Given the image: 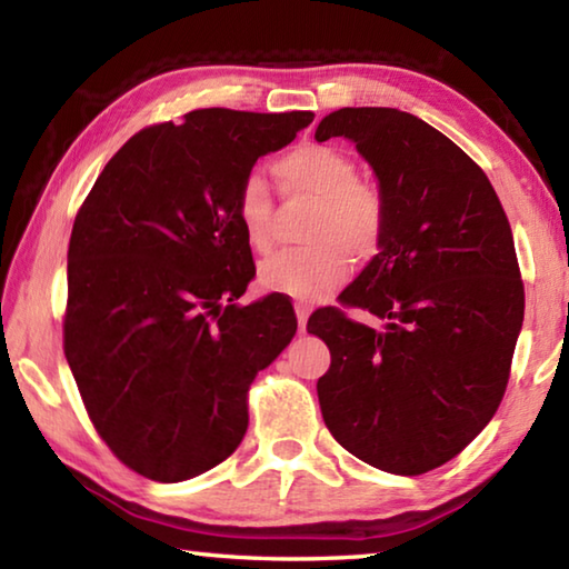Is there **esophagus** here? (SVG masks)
<instances>
[{"label":"esophagus","instance_id":"34e87169","mask_svg":"<svg viewBox=\"0 0 569 569\" xmlns=\"http://www.w3.org/2000/svg\"><path fill=\"white\" fill-rule=\"evenodd\" d=\"M308 313H311V306L306 301H296V316H298V329L306 331V323H308Z\"/></svg>","mask_w":569,"mask_h":569}]
</instances>
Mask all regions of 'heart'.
Returning a JSON list of instances; mask_svg holds the SVG:
<instances>
[{
	"label": "heart",
	"instance_id": "b5f03b06",
	"mask_svg": "<svg viewBox=\"0 0 569 569\" xmlns=\"http://www.w3.org/2000/svg\"><path fill=\"white\" fill-rule=\"evenodd\" d=\"M278 186L288 196L319 200L308 240L311 248L281 250L261 263V286L268 291L319 298L351 273L353 253H377L383 233L379 190L356 180V162L331 146H301L276 160ZM236 216L246 240L268 250L273 240V196L261 176H248L238 188Z\"/></svg>",
	"mask_w": 569,
	"mask_h": 569
}]
</instances>
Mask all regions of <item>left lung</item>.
<instances>
[{"mask_svg": "<svg viewBox=\"0 0 569 569\" xmlns=\"http://www.w3.org/2000/svg\"><path fill=\"white\" fill-rule=\"evenodd\" d=\"M351 140L383 203L379 253L308 333L331 351L323 421L353 457L413 477L457 457L505 397L525 321L512 228L492 182L447 134L393 108H341L316 140Z\"/></svg>", "mask_w": 569, "mask_h": 569, "instance_id": "obj_1", "label": "left lung"}]
</instances>
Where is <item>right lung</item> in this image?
<instances>
[{"label":"right lung","mask_w":569,"mask_h":569,"mask_svg":"<svg viewBox=\"0 0 569 569\" xmlns=\"http://www.w3.org/2000/svg\"><path fill=\"white\" fill-rule=\"evenodd\" d=\"M311 120L208 108L140 130L74 218L64 356L98 435L142 477L186 481L233 455L250 381L296 336L283 296L233 303L256 276L236 198Z\"/></svg>","instance_id":"obj_1"}]
</instances>
